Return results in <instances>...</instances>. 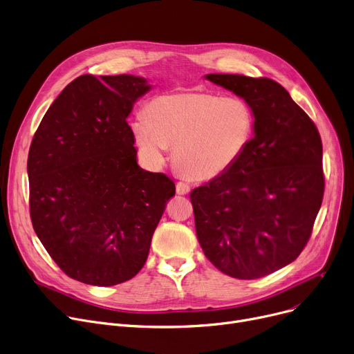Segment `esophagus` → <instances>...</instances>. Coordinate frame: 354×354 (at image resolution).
Segmentation results:
<instances>
[{"mask_svg":"<svg viewBox=\"0 0 354 354\" xmlns=\"http://www.w3.org/2000/svg\"><path fill=\"white\" fill-rule=\"evenodd\" d=\"M176 190L178 194H189L190 193V185L187 183H183V181H178L177 185H176Z\"/></svg>","mask_w":354,"mask_h":354,"instance_id":"obj_1","label":"esophagus"}]
</instances>
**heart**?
Returning a JSON list of instances; mask_svg holds the SVG:
<instances>
[{
    "label": "heart",
    "mask_w": 354,
    "mask_h": 354,
    "mask_svg": "<svg viewBox=\"0 0 354 354\" xmlns=\"http://www.w3.org/2000/svg\"><path fill=\"white\" fill-rule=\"evenodd\" d=\"M140 150L160 164L174 147V164L187 177L213 180L239 162L254 133V113L240 97L213 93L161 95L149 106V115L131 122Z\"/></svg>",
    "instance_id": "1"
}]
</instances>
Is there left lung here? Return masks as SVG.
I'll use <instances>...</instances> for the list:
<instances>
[{
  "label": "left lung",
  "instance_id": "left-lung-1",
  "mask_svg": "<svg viewBox=\"0 0 354 354\" xmlns=\"http://www.w3.org/2000/svg\"><path fill=\"white\" fill-rule=\"evenodd\" d=\"M205 78L250 104L254 137L233 169L192 192L197 237L224 274L260 279L295 261L313 232L324 194L322 138L279 82Z\"/></svg>",
  "mask_w": 354,
  "mask_h": 354
}]
</instances>
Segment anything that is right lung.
Here are the masks:
<instances>
[{
	"mask_svg": "<svg viewBox=\"0 0 354 354\" xmlns=\"http://www.w3.org/2000/svg\"><path fill=\"white\" fill-rule=\"evenodd\" d=\"M134 75L77 77L51 104L28 153L34 232L68 277L93 286L133 279L176 194L174 181L138 167L127 122L150 90Z\"/></svg>",
	"mask_w": 354,
	"mask_h": 354,
	"instance_id": "right-lung-1",
	"label": "right lung"
}]
</instances>
